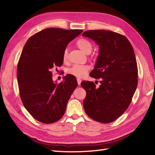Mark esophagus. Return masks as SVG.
<instances>
[{
  "label": "esophagus",
  "instance_id": "esophagus-1",
  "mask_svg": "<svg viewBox=\"0 0 155 155\" xmlns=\"http://www.w3.org/2000/svg\"><path fill=\"white\" fill-rule=\"evenodd\" d=\"M81 79H80V78H77V83H78V84L80 85L81 83Z\"/></svg>",
  "mask_w": 155,
  "mask_h": 155
}]
</instances>
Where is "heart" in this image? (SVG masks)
Masks as SVG:
<instances>
[{
  "label": "heart",
  "mask_w": 155,
  "mask_h": 155,
  "mask_svg": "<svg viewBox=\"0 0 155 155\" xmlns=\"http://www.w3.org/2000/svg\"><path fill=\"white\" fill-rule=\"evenodd\" d=\"M77 47L81 50L86 54H89L93 49V44L91 42L85 38H81L77 41ZM68 57V51L67 48L64 49L62 54V58L63 61H67ZM88 70V67L87 66L84 65H74L72 67L67 69V72L68 74L74 76L75 77L81 78L87 74Z\"/></svg>",
  "instance_id": "b5f03b06"
}]
</instances>
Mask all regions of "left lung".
Returning a JSON list of instances; mask_svg holds the SVG:
<instances>
[{
  "label": "left lung",
  "mask_w": 155,
  "mask_h": 155,
  "mask_svg": "<svg viewBox=\"0 0 155 155\" xmlns=\"http://www.w3.org/2000/svg\"><path fill=\"white\" fill-rule=\"evenodd\" d=\"M83 37L99 46V54L90 76L100 79L97 88L93 81H83L87 92L83 101L85 113L102 123L117 120L129 106L138 83V68L133 48L126 37L104 30L84 32Z\"/></svg>",
  "instance_id": "left-lung-1"
}]
</instances>
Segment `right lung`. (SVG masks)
Masks as SVG:
<instances>
[{
	"mask_svg": "<svg viewBox=\"0 0 155 155\" xmlns=\"http://www.w3.org/2000/svg\"><path fill=\"white\" fill-rule=\"evenodd\" d=\"M83 30L48 28L28 39L17 65L21 98L31 116L45 124L63 116L71 94L77 87L75 77L67 74L60 83L52 81V68L61 67L68 44Z\"/></svg>",
	"mask_w": 155,
	"mask_h": 155,
	"instance_id": "right-lung-1",
	"label": "right lung"
}]
</instances>
